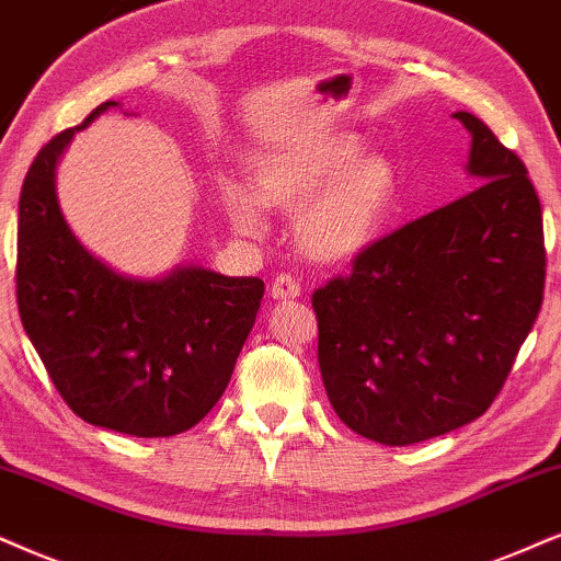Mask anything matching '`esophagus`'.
<instances>
[{
    "label": "esophagus",
    "mask_w": 561,
    "mask_h": 561,
    "mask_svg": "<svg viewBox=\"0 0 561 561\" xmlns=\"http://www.w3.org/2000/svg\"><path fill=\"white\" fill-rule=\"evenodd\" d=\"M272 297L274 300H297L300 297V282L293 274H279L272 282Z\"/></svg>",
    "instance_id": "obj_1"
}]
</instances>
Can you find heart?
<instances>
[{"instance_id": "obj_1", "label": "heart", "mask_w": 561, "mask_h": 561, "mask_svg": "<svg viewBox=\"0 0 561 561\" xmlns=\"http://www.w3.org/2000/svg\"><path fill=\"white\" fill-rule=\"evenodd\" d=\"M251 186L225 181L222 209L245 236L266 230V211L300 209L297 243L316 261L350 259L370 243L396 194L393 165L359 152L354 134H329L279 147L251 162Z\"/></svg>"}]
</instances>
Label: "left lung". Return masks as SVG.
Returning a JSON list of instances; mask_svg holds the SVG:
<instances>
[{"instance_id":"8db88e82","label":"left lung","mask_w":561,"mask_h":561,"mask_svg":"<svg viewBox=\"0 0 561 561\" xmlns=\"http://www.w3.org/2000/svg\"><path fill=\"white\" fill-rule=\"evenodd\" d=\"M473 191L365 245L313 297L333 411L380 445L445 435L492 407L543 300L541 202L473 113Z\"/></svg>"}]
</instances>
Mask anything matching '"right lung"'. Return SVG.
<instances>
[{"label":"right lung","mask_w":561,"mask_h":561,"mask_svg":"<svg viewBox=\"0 0 561 561\" xmlns=\"http://www.w3.org/2000/svg\"><path fill=\"white\" fill-rule=\"evenodd\" d=\"M35 154L20 191L18 310L56 391L84 422L134 437L181 435L228 388L256 321L264 282L202 266L126 279L64 222L54 168L77 129Z\"/></svg>","instance_id":"obj_1"}]
</instances>
